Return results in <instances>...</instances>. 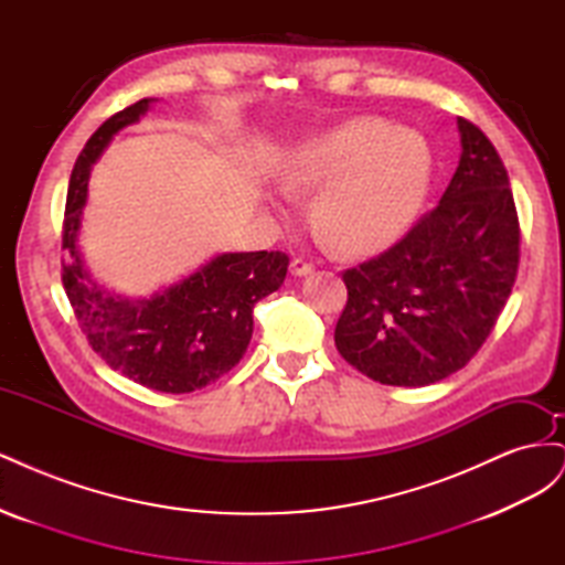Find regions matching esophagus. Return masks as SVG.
Segmentation results:
<instances>
[{"label":"esophagus","mask_w":565,"mask_h":565,"mask_svg":"<svg viewBox=\"0 0 565 565\" xmlns=\"http://www.w3.org/2000/svg\"><path fill=\"white\" fill-rule=\"evenodd\" d=\"M289 273H292V276H297V278L311 276V273H313V264L303 262V259H295L292 264H289Z\"/></svg>","instance_id":"obj_1"}]
</instances>
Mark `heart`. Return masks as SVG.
Segmentation results:
<instances>
[{"instance_id": "b5f03b06", "label": "heart", "mask_w": 565, "mask_h": 565, "mask_svg": "<svg viewBox=\"0 0 565 565\" xmlns=\"http://www.w3.org/2000/svg\"><path fill=\"white\" fill-rule=\"evenodd\" d=\"M431 148L415 129L380 119H353L306 141L280 183L287 193H318L316 218L341 247L370 252L413 224L429 195ZM282 214L289 200L278 202Z\"/></svg>"}]
</instances>
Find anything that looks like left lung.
Here are the masks:
<instances>
[{
  "label": "left lung",
  "mask_w": 565,
  "mask_h": 565,
  "mask_svg": "<svg viewBox=\"0 0 565 565\" xmlns=\"http://www.w3.org/2000/svg\"><path fill=\"white\" fill-rule=\"evenodd\" d=\"M459 164L438 207L398 245L344 273L337 351L391 386L450 377L481 349L519 268V218L488 136L457 117Z\"/></svg>",
  "instance_id": "left-lung-1"
}]
</instances>
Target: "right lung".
I'll return each mask as SVG.
<instances>
[{
	"mask_svg": "<svg viewBox=\"0 0 565 565\" xmlns=\"http://www.w3.org/2000/svg\"><path fill=\"white\" fill-rule=\"evenodd\" d=\"M156 100L106 119L79 152L65 204L63 249L71 262L63 264V287L92 349L113 370L152 391L191 393L241 363L254 306L282 285L289 259L282 252H221L150 297L117 295L92 276L79 249L92 167Z\"/></svg>",
	"mask_w": 565,
	"mask_h": 565,
	"instance_id": "add662e5",
	"label": "right lung"
}]
</instances>
